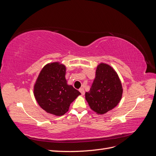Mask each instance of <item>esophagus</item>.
<instances>
[{
	"label": "esophagus",
	"mask_w": 156,
	"mask_h": 156,
	"mask_svg": "<svg viewBox=\"0 0 156 156\" xmlns=\"http://www.w3.org/2000/svg\"><path fill=\"white\" fill-rule=\"evenodd\" d=\"M79 92L81 93V94H82L83 96L84 95V90L83 88H80L79 89Z\"/></svg>",
	"instance_id": "esophagus-1"
}]
</instances>
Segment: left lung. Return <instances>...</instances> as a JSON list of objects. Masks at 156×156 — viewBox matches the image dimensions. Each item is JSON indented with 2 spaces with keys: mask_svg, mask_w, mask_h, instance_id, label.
Masks as SVG:
<instances>
[{
  "mask_svg": "<svg viewBox=\"0 0 156 156\" xmlns=\"http://www.w3.org/2000/svg\"><path fill=\"white\" fill-rule=\"evenodd\" d=\"M122 92L121 81L115 69L101 63L98 66L90 91L85 93V98L92 110L103 115L119 104Z\"/></svg>",
  "mask_w": 156,
  "mask_h": 156,
  "instance_id": "8db88e82",
  "label": "left lung"
}]
</instances>
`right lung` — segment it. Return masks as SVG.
<instances>
[{"instance_id":"1","label":"right lung","mask_w":156,"mask_h":156,"mask_svg":"<svg viewBox=\"0 0 156 156\" xmlns=\"http://www.w3.org/2000/svg\"><path fill=\"white\" fill-rule=\"evenodd\" d=\"M65 66L59 62L45 65L40 72L34 87V95L39 105L47 112L62 116L80 93L65 78Z\"/></svg>"}]
</instances>
